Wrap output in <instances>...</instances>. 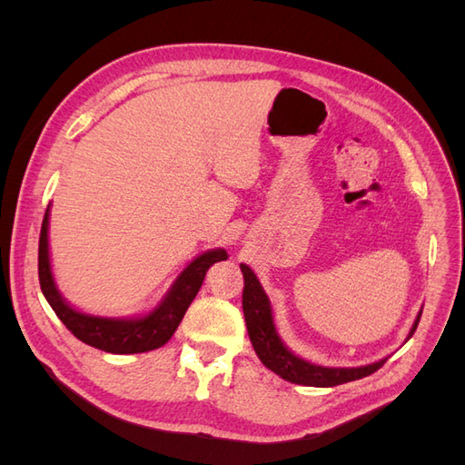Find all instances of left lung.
Masks as SVG:
<instances>
[{
  "label": "left lung",
  "instance_id": "1",
  "mask_svg": "<svg viewBox=\"0 0 465 465\" xmlns=\"http://www.w3.org/2000/svg\"><path fill=\"white\" fill-rule=\"evenodd\" d=\"M241 270L244 275L242 311H244V320H246L252 347H254L256 355L260 357V361L265 364V367L273 371L275 374H279L283 380H289L292 384H302V386L331 388V386L353 382V380L369 376L376 372L388 361V359H382L378 362L367 364V367H357V369H330V367H320V364H312L291 353V351L283 345V341H281V337L277 335L272 302L267 299L265 291L262 289L256 273L252 272L246 263H241ZM419 320H420V312L417 314L407 340L415 333Z\"/></svg>",
  "mask_w": 465,
  "mask_h": 465
}]
</instances>
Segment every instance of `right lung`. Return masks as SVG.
Instances as JSON below:
<instances>
[{"label": "right lung", "mask_w": 465, "mask_h": 465, "mask_svg": "<svg viewBox=\"0 0 465 465\" xmlns=\"http://www.w3.org/2000/svg\"><path fill=\"white\" fill-rule=\"evenodd\" d=\"M48 217L50 205L45 213V221H42L38 241V279L42 294H45L46 301L50 302L55 316L64 322V326L72 331L77 340L91 347L106 351V353L132 355L163 347L171 340L178 328V323L184 318L188 306L202 289L209 267L229 258L227 252L223 248L209 250L205 254L195 258L174 281V285L164 294L161 304L145 316L125 320L91 316L69 306L62 299L58 287L54 283L48 250Z\"/></svg>", "instance_id": "1"}]
</instances>
